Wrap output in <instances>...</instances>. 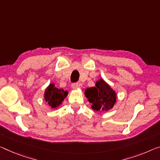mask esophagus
I'll return each instance as SVG.
<instances>
[{"label":"esophagus","instance_id":"obj_1","mask_svg":"<svg viewBox=\"0 0 160 160\" xmlns=\"http://www.w3.org/2000/svg\"><path fill=\"white\" fill-rule=\"evenodd\" d=\"M72 88H73V89H77V88H80V83H72Z\"/></svg>","mask_w":160,"mask_h":160}]
</instances>
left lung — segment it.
<instances>
[{"label": "left lung", "mask_w": 160, "mask_h": 160, "mask_svg": "<svg viewBox=\"0 0 160 160\" xmlns=\"http://www.w3.org/2000/svg\"><path fill=\"white\" fill-rule=\"evenodd\" d=\"M84 94L96 112L109 111L117 102L116 92L102 78L96 82L95 87L86 88Z\"/></svg>", "instance_id": "1"}]
</instances>
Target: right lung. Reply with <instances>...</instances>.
I'll return each mask as SVG.
<instances>
[{
	"instance_id": "obj_1",
	"label": "right lung",
	"mask_w": 160,
	"mask_h": 160,
	"mask_svg": "<svg viewBox=\"0 0 160 160\" xmlns=\"http://www.w3.org/2000/svg\"><path fill=\"white\" fill-rule=\"evenodd\" d=\"M68 92L61 88H56L53 83H50L45 89L43 98L52 109L58 107L67 97Z\"/></svg>"
}]
</instances>
